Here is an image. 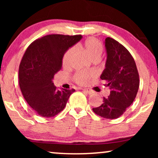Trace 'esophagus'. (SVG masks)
<instances>
[{
    "instance_id": "1",
    "label": "esophagus",
    "mask_w": 158,
    "mask_h": 158,
    "mask_svg": "<svg viewBox=\"0 0 158 158\" xmlns=\"http://www.w3.org/2000/svg\"><path fill=\"white\" fill-rule=\"evenodd\" d=\"M83 90L84 92L87 93L88 94H92L93 93H94V91H93L91 89H90V88H83Z\"/></svg>"
}]
</instances>
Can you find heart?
I'll return each instance as SVG.
<instances>
[{"mask_svg":"<svg viewBox=\"0 0 158 158\" xmlns=\"http://www.w3.org/2000/svg\"><path fill=\"white\" fill-rule=\"evenodd\" d=\"M82 48L86 52L90 57L94 61H97L100 59L103 52V46L102 43L98 39L91 37L88 39L83 43ZM77 55V49L75 47L69 48L64 53L62 58V64L64 67H69L73 64ZM94 73L87 72V71H77L73 75V80L75 83L80 85H86L90 81V80L94 77Z\"/></svg>","mask_w":158,"mask_h":158,"instance_id":"obj_1","label":"heart"}]
</instances>
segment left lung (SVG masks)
Returning a JSON list of instances; mask_svg holds the SVG:
<instances>
[{
	"mask_svg": "<svg viewBox=\"0 0 158 158\" xmlns=\"http://www.w3.org/2000/svg\"><path fill=\"white\" fill-rule=\"evenodd\" d=\"M107 52L106 68L101 75L110 96L103 97L100 106L94 108L97 115L105 118H118L133 103L139 86V73L130 52L122 44L111 37L105 40Z\"/></svg>",
	"mask_w": 158,
	"mask_h": 158,
	"instance_id": "1",
	"label": "left lung"
}]
</instances>
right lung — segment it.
Here are the masks:
<instances>
[{
  "instance_id": "obj_1",
  "label": "right lung",
  "mask_w": 158,
  "mask_h": 158,
  "mask_svg": "<svg viewBox=\"0 0 158 158\" xmlns=\"http://www.w3.org/2000/svg\"><path fill=\"white\" fill-rule=\"evenodd\" d=\"M81 39V35L49 34L34 41L25 51L19 65V86L28 104L38 115L56 116L75 90H58L52 80L62 69L64 52Z\"/></svg>"
}]
</instances>
